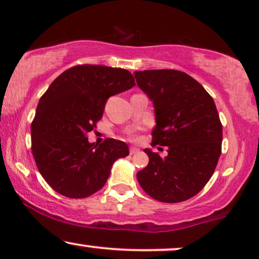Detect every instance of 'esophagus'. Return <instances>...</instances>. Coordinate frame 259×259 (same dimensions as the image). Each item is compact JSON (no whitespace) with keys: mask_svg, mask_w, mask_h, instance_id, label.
Wrapping results in <instances>:
<instances>
[{"mask_svg":"<svg viewBox=\"0 0 259 259\" xmlns=\"http://www.w3.org/2000/svg\"><path fill=\"white\" fill-rule=\"evenodd\" d=\"M139 152V148H136V147H130L129 148V153L130 154H135V153H138Z\"/></svg>","mask_w":259,"mask_h":259,"instance_id":"1","label":"esophagus"}]
</instances>
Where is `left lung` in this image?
Returning a JSON list of instances; mask_svg holds the SVG:
<instances>
[{"instance_id":"obj_1","label":"left lung","mask_w":259,"mask_h":259,"mask_svg":"<svg viewBox=\"0 0 259 259\" xmlns=\"http://www.w3.org/2000/svg\"><path fill=\"white\" fill-rule=\"evenodd\" d=\"M135 78L153 101L152 145L167 146L165 158L145 149L149 163L136 175L140 186L155 200H188L211 179L222 152V123L213 99L177 70L136 71Z\"/></svg>"}]
</instances>
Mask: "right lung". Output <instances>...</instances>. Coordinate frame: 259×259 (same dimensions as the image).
<instances>
[{
    "label": "right lung",
    "instance_id": "add662e5",
    "mask_svg": "<svg viewBox=\"0 0 259 259\" xmlns=\"http://www.w3.org/2000/svg\"><path fill=\"white\" fill-rule=\"evenodd\" d=\"M134 85L133 74L124 68L77 65L39 99L31 148L40 175L59 194L90 197L105 186L114 161L129 155L125 142L106 139L98 146L87 134L101 119L108 98Z\"/></svg>",
    "mask_w": 259,
    "mask_h": 259
}]
</instances>
